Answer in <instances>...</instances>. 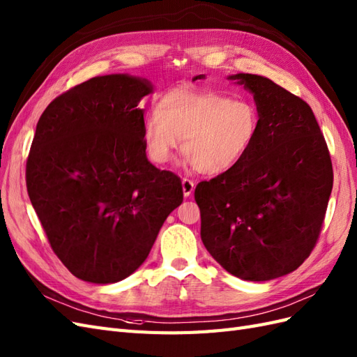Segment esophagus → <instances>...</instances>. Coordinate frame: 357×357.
Masks as SVG:
<instances>
[{"label": "esophagus", "instance_id": "obj_1", "mask_svg": "<svg viewBox=\"0 0 357 357\" xmlns=\"http://www.w3.org/2000/svg\"><path fill=\"white\" fill-rule=\"evenodd\" d=\"M195 187H196V184L191 179H188V178L182 179V191H184V196L185 197L192 195V191H195Z\"/></svg>", "mask_w": 357, "mask_h": 357}]
</instances>
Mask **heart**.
<instances>
[{
  "label": "heart",
  "instance_id": "obj_1",
  "mask_svg": "<svg viewBox=\"0 0 357 357\" xmlns=\"http://www.w3.org/2000/svg\"><path fill=\"white\" fill-rule=\"evenodd\" d=\"M260 114L254 101L213 91L175 89L161 96L144 124L149 160L169 165L179 149L197 172L220 175L238 166L257 139Z\"/></svg>",
  "mask_w": 357,
  "mask_h": 357
}]
</instances>
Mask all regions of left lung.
<instances>
[{
    "label": "left lung",
    "mask_w": 357,
    "mask_h": 357,
    "mask_svg": "<svg viewBox=\"0 0 357 357\" xmlns=\"http://www.w3.org/2000/svg\"><path fill=\"white\" fill-rule=\"evenodd\" d=\"M229 79L254 96L260 127L238 166L197 184L200 236L231 275L268 281L298 269L317 243L333 185L332 161L307 101L268 77Z\"/></svg>",
    "instance_id": "left-lung-1"
}]
</instances>
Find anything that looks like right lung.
<instances>
[{
    "label": "right lung",
    "mask_w": 357,
    "mask_h": 357,
    "mask_svg": "<svg viewBox=\"0 0 357 357\" xmlns=\"http://www.w3.org/2000/svg\"><path fill=\"white\" fill-rule=\"evenodd\" d=\"M146 79L97 76L50 101L26 160V190L56 257L96 284L127 278L148 257L181 179L151 165L140 100Z\"/></svg>",
    "instance_id": "1"
}]
</instances>
